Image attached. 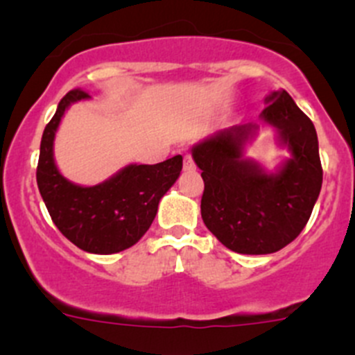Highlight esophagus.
Returning <instances> with one entry per match:
<instances>
[{"mask_svg": "<svg viewBox=\"0 0 355 355\" xmlns=\"http://www.w3.org/2000/svg\"><path fill=\"white\" fill-rule=\"evenodd\" d=\"M184 170H194V161L191 155L184 156Z\"/></svg>", "mask_w": 355, "mask_h": 355, "instance_id": "1", "label": "esophagus"}]
</instances>
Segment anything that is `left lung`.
Masks as SVG:
<instances>
[{"instance_id": "8db88e82", "label": "left lung", "mask_w": 355, "mask_h": 355, "mask_svg": "<svg viewBox=\"0 0 355 355\" xmlns=\"http://www.w3.org/2000/svg\"><path fill=\"white\" fill-rule=\"evenodd\" d=\"M259 118L290 156L275 171L245 157L259 123L214 132L192 148L204 180L200 216L207 230L239 254H271L306 227L323 184L313 121L284 89L264 98Z\"/></svg>"}]
</instances>
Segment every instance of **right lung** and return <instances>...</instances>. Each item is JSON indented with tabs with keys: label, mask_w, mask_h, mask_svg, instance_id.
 I'll use <instances>...</instances> for the list:
<instances>
[{
	"label": "right lung",
	"mask_w": 355,
	"mask_h": 355,
	"mask_svg": "<svg viewBox=\"0 0 355 355\" xmlns=\"http://www.w3.org/2000/svg\"><path fill=\"white\" fill-rule=\"evenodd\" d=\"M91 96L73 89L60 101L44 128L37 163V187L53 223L85 252L114 254L128 249L149 230L161 198L182 171L177 155L156 164H127L98 185H78L62 175L55 161V137L65 111Z\"/></svg>",
	"instance_id": "1"
}]
</instances>
